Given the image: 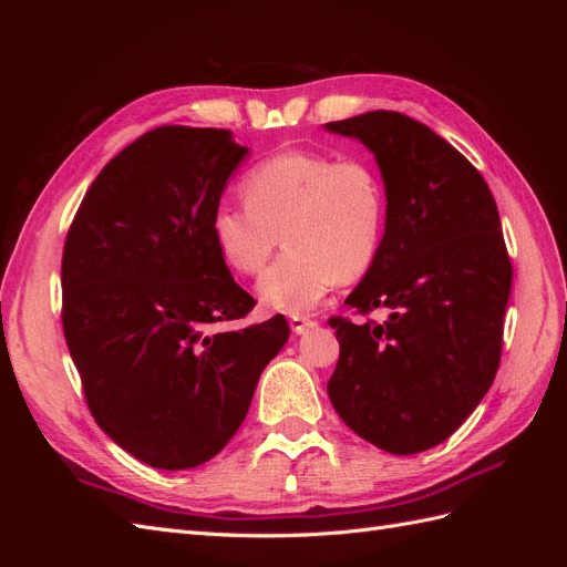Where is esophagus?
Listing matches in <instances>:
<instances>
[{
	"mask_svg": "<svg viewBox=\"0 0 567 567\" xmlns=\"http://www.w3.org/2000/svg\"><path fill=\"white\" fill-rule=\"evenodd\" d=\"M288 321H290V329H293L296 336H302V333H307L317 326L310 317H302V315H290Z\"/></svg>",
	"mask_w": 567,
	"mask_h": 567,
	"instance_id": "esophagus-1",
	"label": "esophagus"
}]
</instances>
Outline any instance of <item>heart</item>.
I'll return each mask as SVG.
<instances>
[{"label": "heart", "instance_id": "b5f03b06", "mask_svg": "<svg viewBox=\"0 0 567 567\" xmlns=\"http://www.w3.org/2000/svg\"><path fill=\"white\" fill-rule=\"evenodd\" d=\"M244 198L217 205L210 234L221 260L246 277L265 269L281 234L286 250L257 284L274 310H310L338 279L364 277L381 252L385 188L364 161L284 151L250 169Z\"/></svg>", "mask_w": 567, "mask_h": 567}]
</instances>
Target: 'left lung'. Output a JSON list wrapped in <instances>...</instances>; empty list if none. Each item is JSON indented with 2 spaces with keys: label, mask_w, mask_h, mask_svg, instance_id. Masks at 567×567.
I'll return each mask as SVG.
<instances>
[{
  "label": "left lung",
  "mask_w": 567,
  "mask_h": 567,
  "mask_svg": "<svg viewBox=\"0 0 567 567\" xmlns=\"http://www.w3.org/2000/svg\"><path fill=\"white\" fill-rule=\"evenodd\" d=\"M362 142L385 184L381 252L333 317L329 398L352 431L390 454L447 440L489 390L502 357L513 269L483 175L419 120L371 111L326 123Z\"/></svg>",
  "instance_id": "obj_1"
}]
</instances>
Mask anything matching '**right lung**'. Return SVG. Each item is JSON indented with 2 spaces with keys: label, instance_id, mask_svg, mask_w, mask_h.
<instances>
[{
  "label": "right lung",
  "instance_id": "add662e5",
  "mask_svg": "<svg viewBox=\"0 0 567 567\" xmlns=\"http://www.w3.org/2000/svg\"><path fill=\"white\" fill-rule=\"evenodd\" d=\"M246 156L229 130H151L101 169L65 236L61 319L87 406L153 468H196L225 450L290 336L281 315L229 326L255 300L210 217Z\"/></svg>",
  "mask_w": 567,
  "mask_h": 567
}]
</instances>
